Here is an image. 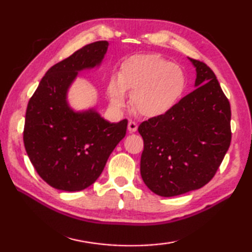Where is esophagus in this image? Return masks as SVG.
<instances>
[{"mask_svg": "<svg viewBox=\"0 0 252 252\" xmlns=\"http://www.w3.org/2000/svg\"><path fill=\"white\" fill-rule=\"evenodd\" d=\"M127 130H129V132H131V133L132 132H135L138 130V125L133 121H129V123H127Z\"/></svg>", "mask_w": 252, "mask_h": 252, "instance_id": "34e87169", "label": "esophagus"}]
</instances>
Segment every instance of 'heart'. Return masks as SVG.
Instances as JSON below:
<instances>
[{"instance_id":"heart-1","label":"heart","mask_w":252,"mask_h":252,"mask_svg":"<svg viewBox=\"0 0 252 252\" xmlns=\"http://www.w3.org/2000/svg\"><path fill=\"white\" fill-rule=\"evenodd\" d=\"M186 72L158 54H135L121 63L119 75L106 85L111 105L121 110L132 101L135 110L148 118H158L174 109L185 95Z\"/></svg>"}]
</instances>
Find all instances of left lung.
<instances>
[{
  "mask_svg": "<svg viewBox=\"0 0 252 252\" xmlns=\"http://www.w3.org/2000/svg\"><path fill=\"white\" fill-rule=\"evenodd\" d=\"M189 59L195 69V90L174 109L139 126L143 138L140 172L161 197L200 189L211 180L231 142L230 103L215 73Z\"/></svg>",
  "mask_w": 252,
  "mask_h": 252,
  "instance_id": "8db88e82",
  "label": "left lung"
}]
</instances>
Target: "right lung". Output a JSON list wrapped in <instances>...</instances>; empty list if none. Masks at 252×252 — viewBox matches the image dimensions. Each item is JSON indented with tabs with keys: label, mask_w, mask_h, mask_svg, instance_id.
Returning a JSON list of instances; mask_svg holds the SVG:
<instances>
[{
	"label": "right lung",
	"mask_w": 252,
	"mask_h": 252,
	"mask_svg": "<svg viewBox=\"0 0 252 252\" xmlns=\"http://www.w3.org/2000/svg\"><path fill=\"white\" fill-rule=\"evenodd\" d=\"M108 41L88 44L50 67L29 101L23 141L34 169L55 189L75 192L96 181L127 120L110 122L94 106L74 110L69 90L80 72L99 69Z\"/></svg>",
	"instance_id": "1"
}]
</instances>
